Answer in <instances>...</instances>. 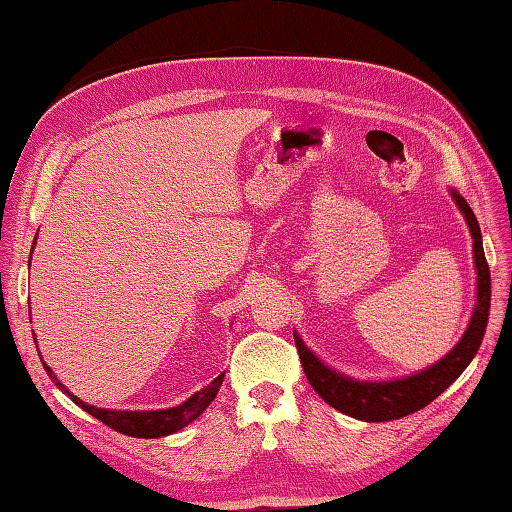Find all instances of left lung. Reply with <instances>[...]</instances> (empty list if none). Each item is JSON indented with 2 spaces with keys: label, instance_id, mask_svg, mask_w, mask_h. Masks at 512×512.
Instances as JSON below:
<instances>
[{
  "label": "left lung",
  "instance_id": "left-lung-1",
  "mask_svg": "<svg viewBox=\"0 0 512 512\" xmlns=\"http://www.w3.org/2000/svg\"><path fill=\"white\" fill-rule=\"evenodd\" d=\"M449 193L471 231L473 262L477 275L475 308L471 314V321L466 325L462 339L453 345V350L449 354H444L438 363L429 365L427 369H420V372L411 376H402L394 380H356L325 365L321 358L303 343V339L295 330V343L303 372L308 376V383L330 407L345 413V416H352L365 422H387L405 418L413 411H420L422 407H427L431 400H436L442 391L469 367L473 356L480 350L488 323V308H491V270H488L484 257L482 233L480 224H477V217L473 215L471 206L466 204V200L458 191L449 189Z\"/></svg>",
  "mask_w": 512,
  "mask_h": 512
}]
</instances>
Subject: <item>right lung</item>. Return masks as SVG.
Instances as JSON below:
<instances>
[{
    "label": "right lung",
    "mask_w": 512,
    "mask_h": 512,
    "mask_svg": "<svg viewBox=\"0 0 512 512\" xmlns=\"http://www.w3.org/2000/svg\"><path fill=\"white\" fill-rule=\"evenodd\" d=\"M35 242H37V235H35ZM35 242H32V248H35ZM30 259H32V250H30ZM28 266H30V262H28ZM35 345H37V341H35ZM39 358H41V354H39ZM41 363H43V369L48 372V376L54 380V385H57L65 396H70L74 405H79L83 411H88L90 416L101 420L103 424L112 427L114 431L125 433V436H132V438H162V436H171V433L184 429L189 422L200 418L204 409L211 405L213 398L217 396V391H220V387H222V380H224V372H222L211 385H206L204 389L195 391L193 396H189L182 402V405H176V407L156 409V411H116V409L94 407V405H88V402H83L81 398H76L72 391L65 387L57 376H54V372L46 365V361H41Z\"/></svg>",
    "instance_id": "obj_1"
}]
</instances>
